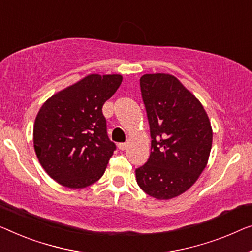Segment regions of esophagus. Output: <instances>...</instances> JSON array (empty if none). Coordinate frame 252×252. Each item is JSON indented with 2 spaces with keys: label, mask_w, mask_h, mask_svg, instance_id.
Returning a JSON list of instances; mask_svg holds the SVG:
<instances>
[{
  "label": "esophagus",
  "mask_w": 252,
  "mask_h": 252,
  "mask_svg": "<svg viewBox=\"0 0 252 252\" xmlns=\"http://www.w3.org/2000/svg\"><path fill=\"white\" fill-rule=\"evenodd\" d=\"M118 147L120 150H126L127 148V144L126 142H120V144L118 145Z\"/></svg>",
  "instance_id": "obj_1"
}]
</instances>
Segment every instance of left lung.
Returning a JSON list of instances; mask_svg holds the SVG:
<instances>
[{
    "instance_id": "8db88e82",
    "label": "left lung",
    "mask_w": 252,
    "mask_h": 252,
    "mask_svg": "<svg viewBox=\"0 0 252 252\" xmlns=\"http://www.w3.org/2000/svg\"><path fill=\"white\" fill-rule=\"evenodd\" d=\"M141 96L152 148L136 170L138 186L157 200H168L194 185L208 163L213 130L204 106L178 78L144 74Z\"/></svg>"
}]
</instances>
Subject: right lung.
I'll list each match as a JSON object with an SVG mask.
<instances>
[{
	"instance_id": "1",
	"label": "right lung",
	"mask_w": 252,
	"mask_h": 252,
	"mask_svg": "<svg viewBox=\"0 0 252 252\" xmlns=\"http://www.w3.org/2000/svg\"><path fill=\"white\" fill-rule=\"evenodd\" d=\"M121 82V74H88L40 107L33 148L45 172L60 185L81 189L102 178L116 148L102 108Z\"/></svg>"
}]
</instances>
